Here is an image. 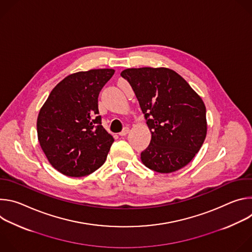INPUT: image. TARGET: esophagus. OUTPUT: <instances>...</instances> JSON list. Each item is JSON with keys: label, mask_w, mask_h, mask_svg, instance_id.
Segmentation results:
<instances>
[{"label": "esophagus", "mask_w": 252, "mask_h": 252, "mask_svg": "<svg viewBox=\"0 0 252 252\" xmlns=\"http://www.w3.org/2000/svg\"><path fill=\"white\" fill-rule=\"evenodd\" d=\"M128 131H129V128H128V127H125V128L123 129V131L120 132V135H121V136H126V135L128 133Z\"/></svg>", "instance_id": "obj_1"}]
</instances>
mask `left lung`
<instances>
[{"instance_id":"obj_1","label":"left lung","mask_w":252,"mask_h":252,"mask_svg":"<svg viewBox=\"0 0 252 252\" xmlns=\"http://www.w3.org/2000/svg\"><path fill=\"white\" fill-rule=\"evenodd\" d=\"M121 76L132 88L152 132L142 163L160 173L186 166L206 136V110L187 81L166 67L126 68Z\"/></svg>"}]
</instances>
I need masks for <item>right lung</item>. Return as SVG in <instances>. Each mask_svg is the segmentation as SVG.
Here are the masks:
<instances>
[{"label":"right lung","mask_w":252,"mask_h":252,"mask_svg":"<svg viewBox=\"0 0 252 252\" xmlns=\"http://www.w3.org/2000/svg\"><path fill=\"white\" fill-rule=\"evenodd\" d=\"M113 68L71 74L60 82L42 106L38 138L50 163L61 173L81 177L105 161L114 137L101 126L97 98Z\"/></svg>","instance_id":"obj_1"}]
</instances>
